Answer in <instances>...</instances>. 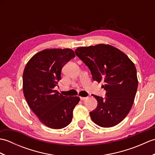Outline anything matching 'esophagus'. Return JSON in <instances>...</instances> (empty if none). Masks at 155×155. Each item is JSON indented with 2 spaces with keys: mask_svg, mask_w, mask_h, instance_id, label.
I'll use <instances>...</instances> for the list:
<instances>
[{
  "mask_svg": "<svg viewBox=\"0 0 155 155\" xmlns=\"http://www.w3.org/2000/svg\"><path fill=\"white\" fill-rule=\"evenodd\" d=\"M80 98H81V101H84V100H86V99H87V97H80Z\"/></svg>",
  "mask_w": 155,
  "mask_h": 155,
  "instance_id": "obj_1",
  "label": "esophagus"
}]
</instances>
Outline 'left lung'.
<instances>
[{
    "label": "left lung",
    "mask_w": 155,
    "mask_h": 155,
    "mask_svg": "<svg viewBox=\"0 0 155 155\" xmlns=\"http://www.w3.org/2000/svg\"><path fill=\"white\" fill-rule=\"evenodd\" d=\"M75 54L90 69L93 81L103 82L106 97L97 101L90 112L92 120L101 127H112L127 117L132 108L138 87L137 69L123 52L109 45L78 47Z\"/></svg>",
    "instance_id": "obj_1"
}]
</instances>
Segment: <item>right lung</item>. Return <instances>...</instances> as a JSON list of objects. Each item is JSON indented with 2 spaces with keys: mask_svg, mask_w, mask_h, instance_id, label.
Masks as SVG:
<instances>
[{
  "mask_svg": "<svg viewBox=\"0 0 155 155\" xmlns=\"http://www.w3.org/2000/svg\"><path fill=\"white\" fill-rule=\"evenodd\" d=\"M75 57L70 48L46 49L27 62L22 76L23 93L28 106L46 126L61 129L71 123L80 98L67 97L54 90L62 67Z\"/></svg>",
  "mask_w": 155,
  "mask_h": 155,
  "instance_id": "right-lung-1",
  "label": "right lung"
}]
</instances>
